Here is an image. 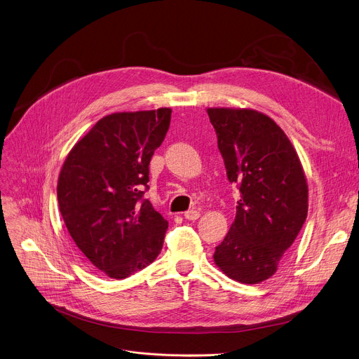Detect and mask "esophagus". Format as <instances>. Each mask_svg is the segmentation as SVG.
I'll use <instances>...</instances> for the list:
<instances>
[{"instance_id":"1","label":"esophagus","mask_w":359,"mask_h":359,"mask_svg":"<svg viewBox=\"0 0 359 359\" xmlns=\"http://www.w3.org/2000/svg\"><path fill=\"white\" fill-rule=\"evenodd\" d=\"M183 216H184V219H187V220H197V219L200 217V212H197V210H189V212H186Z\"/></svg>"}]
</instances>
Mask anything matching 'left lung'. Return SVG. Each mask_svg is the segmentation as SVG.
<instances>
[{
  "label": "left lung",
  "mask_w": 359,
  "mask_h": 359,
  "mask_svg": "<svg viewBox=\"0 0 359 359\" xmlns=\"http://www.w3.org/2000/svg\"><path fill=\"white\" fill-rule=\"evenodd\" d=\"M230 183L240 200L236 219L216 247V266L231 280L270 278L309 213V184L283 129L254 109L209 108Z\"/></svg>",
  "instance_id": "1"
}]
</instances>
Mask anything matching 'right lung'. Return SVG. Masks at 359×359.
<instances>
[{
	"instance_id": "1",
	"label": "right lung",
	"mask_w": 359,
	"mask_h": 359,
	"mask_svg": "<svg viewBox=\"0 0 359 359\" xmlns=\"http://www.w3.org/2000/svg\"><path fill=\"white\" fill-rule=\"evenodd\" d=\"M170 115L161 108L102 118L61 169L57 193L64 223L88 262L111 278L144 269L163 247L169 223L143 194Z\"/></svg>"
}]
</instances>
